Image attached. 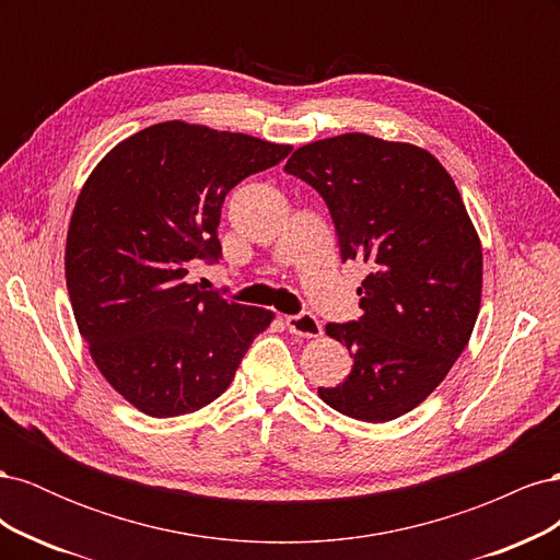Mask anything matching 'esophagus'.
Masks as SVG:
<instances>
[{
    "instance_id": "1",
    "label": "esophagus",
    "mask_w": 560,
    "mask_h": 560,
    "mask_svg": "<svg viewBox=\"0 0 560 560\" xmlns=\"http://www.w3.org/2000/svg\"><path fill=\"white\" fill-rule=\"evenodd\" d=\"M287 329L301 338H317L322 334L319 319L313 313H299L287 317Z\"/></svg>"
}]
</instances>
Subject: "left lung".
I'll return each instance as SVG.
<instances>
[{"mask_svg": "<svg viewBox=\"0 0 560 560\" xmlns=\"http://www.w3.org/2000/svg\"><path fill=\"white\" fill-rule=\"evenodd\" d=\"M284 171L325 198L341 259H360V319L327 325L352 369L322 401L395 420L446 378L481 306L483 257L455 182L430 151L346 132L296 149Z\"/></svg>", "mask_w": 560, "mask_h": 560, "instance_id": "left-lung-1", "label": "left lung"}]
</instances>
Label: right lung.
Segmentation results:
<instances>
[{"label":"right lung","instance_id":"right-lung-1","mask_svg":"<svg viewBox=\"0 0 560 560\" xmlns=\"http://www.w3.org/2000/svg\"><path fill=\"white\" fill-rule=\"evenodd\" d=\"M290 151L165 121L116 144L83 184L67 231V292L100 374L135 409L175 418L208 406L270 325V311L200 292L186 276L222 259L226 194Z\"/></svg>","mask_w":560,"mask_h":560}]
</instances>
